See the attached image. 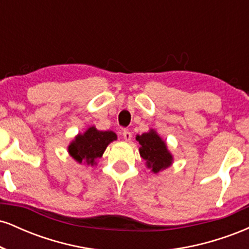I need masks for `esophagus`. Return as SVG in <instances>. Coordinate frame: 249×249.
I'll return each mask as SVG.
<instances>
[{
	"label": "esophagus",
	"instance_id": "obj_1",
	"mask_svg": "<svg viewBox=\"0 0 249 249\" xmlns=\"http://www.w3.org/2000/svg\"><path fill=\"white\" fill-rule=\"evenodd\" d=\"M123 138H124L126 142L131 141V138H132V133H131L128 130H124L123 131Z\"/></svg>",
	"mask_w": 249,
	"mask_h": 249
}]
</instances>
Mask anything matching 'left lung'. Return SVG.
<instances>
[{
	"mask_svg": "<svg viewBox=\"0 0 249 249\" xmlns=\"http://www.w3.org/2000/svg\"><path fill=\"white\" fill-rule=\"evenodd\" d=\"M141 144L139 153L141 157L146 161L147 168L153 173H158L172 165L173 157L167 150L166 142L160 138L154 130H150L146 133L136 137Z\"/></svg>",
	"mask_w": 249,
	"mask_h": 249,
	"instance_id": "left-lung-1",
	"label": "left lung"
}]
</instances>
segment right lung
I'll return each instance as SVG.
<instances>
[{"instance_id": "right-lung-1", "label": "right lung", "mask_w": 249, "mask_h": 249, "mask_svg": "<svg viewBox=\"0 0 249 249\" xmlns=\"http://www.w3.org/2000/svg\"><path fill=\"white\" fill-rule=\"evenodd\" d=\"M117 134L112 131H99L95 126L89 127L84 133L77 134L68 146L69 154L79 164L96 165L111 142L116 141Z\"/></svg>"}]
</instances>
